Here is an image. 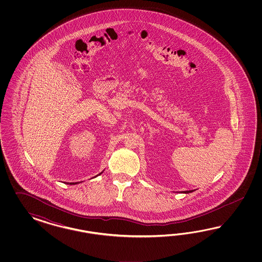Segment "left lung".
Returning a JSON list of instances; mask_svg holds the SVG:
<instances>
[{
	"instance_id": "left-lung-1",
	"label": "left lung",
	"mask_w": 262,
	"mask_h": 262,
	"mask_svg": "<svg viewBox=\"0 0 262 262\" xmlns=\"http://www.w3.org/2000/svg\"><path fill=\"white\" fill-rule=\"evenodd\" d=\"M195 190H188V191H182L181 193H183V194H188V193H192V192H194Z\"/></svg>"
}]
</instances>
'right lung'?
I'll return each mask as SVG.
<instances>
[{
    "mask_svg": "<svg viewBox=\"0 0 262 262\" xmlns=\"http://www.w3.org/2000/svg\"><path fill=\"white\" fill-rule=\"evenodd\" d=\"M103 171H104V170H103ZM103 172H101V173H100V174H97V176H95V177H94V178H96V177H98V176H100V174H103ZM78 183H67V184H73V185H74V184H78Z\"/></svg>",
    "mask_w": 262,
    "mask_h": 262,
    "instance_id": "add662e5",
    "label": "right lung"
}]
</instances>
